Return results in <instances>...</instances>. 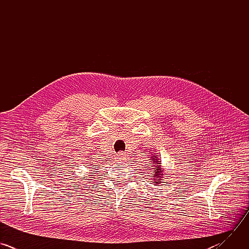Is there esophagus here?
Listing matches in <instances>:
<instances>
[{
  "instance_id": "1",
  "label": "esophagus",
  "mask_w": 249,
  "mask_h": 249,
  "mask_svg": "<svg viewBox=\"0 0 249 249\" xmlns=\"http://www.w3.org/2000/svg\"><path fill=\"white\" fill-rule=\"evenodd\" d=\"M116 160L118 161H126L128 160V156L127 154L123 153V152H119L117 155H116Z\"/></svg>"
}]
</instances>
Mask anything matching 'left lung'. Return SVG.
I'll use <instances>...</instances> for the list:
<instances>
[{"label":"left lung","instance_id":"8db88e82","mask_svg":"<svg viewBox=\"0 0 249 249\" xmlns=\"http://www.w3.org/2000/svg\"><path fill=\"white\" fill-rule=\"evenodd\" d=\"M154 163H155V165H156V168H155V173H154V180H155V182L154 183H159V182H160V180H162L161 179V177H162V170H161V168H160V160L157 158V156H154V158H153V160H152ZM153 163V164H154Z\"/></svg>","mask_w":249,"mask_h":249}]
</instances>
